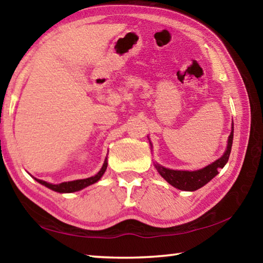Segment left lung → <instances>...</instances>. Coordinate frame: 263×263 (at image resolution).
<instances>
[{"instance_id":"obj_1","label":"left lung","mask_w":263,"mask_h":263,"mask_svg":"<svg viewBox=\"0 0 263 263\" xmlns=\"http://www.w3.org/2000/svg\"><path fill=\"white\" fill-rule=\"evenodd\" d=\"M233 142V126L231 135L229 137L228 141V148H226L224 155L215 162L209 164V166L204 167L199 171L195 172H188V171H173V169L164 168L160 164H155V168L160 173L164 180H166L169 184H172L175 188L180 190L185 191H195L203 185H205L209 181H211L213 177L218 174V171L222 168L229 161L231 148H232Z\"/></svg>"}]
</instances>
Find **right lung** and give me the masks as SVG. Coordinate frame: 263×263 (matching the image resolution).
<instances>
[{
  "instance_id": "add662e5",
  "label": "right lung",
  "mask_w": 263,
  "mask_h": 263,
  "mask_svg": "<svg viewBox=\"0 0 263 263\" xmlns=\"http://www.w3.org/2000/svg\"><path fill=\"white\" fill-rule=\"evenodd\" d=\"M106 167H108V162H106V159H105L103 167L101 168V171L97 173L95 176L88 177V179H83V180L64 182V183H60V184H51L43 180H38V179H35V180H37L41 184L45 185V186H47V188H50L54 191H58V193H74V191H79L83 188H86V186H88V185L96 183V182L101 179L102 175L104 174Z\"/></svg>"
}]
</instances>
